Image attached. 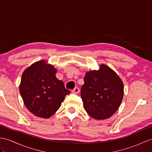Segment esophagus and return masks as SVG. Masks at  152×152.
Segmentation results:
<instances>
[{
    "mask_svg": "<svg viewBox=\"0 0 152 152\" xmlns=\"http://www.w3.org/2000/svg\"><path fill=\"white\" fill-rule=\"evenodd\" d=\"M79 92H80V89L78 87H75V89L72 90V93L74 94H77L79 93Z\"/></svg>",
    "mask_w": 152,
    "mask_h": 152,
    "instance_id": "obj_1",
    "label": "esophagus"
}]
</instances>
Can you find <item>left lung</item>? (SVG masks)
Wrapping results in <instances>:
<instances>
[{
  "label": "left lung",
  "instance_id": "1",
  "mask_svg": "<svg viewBox=\"0 0 152 152\" xmlns=\"http://www.w3.org/2000/svg\"><path fill=\"white\" fill-rule=\"evenodd\" d=\"M123 95L122 81L108 66L100 65L98 70L86 74L81 97L85 109L91 117L96 120L111 117L121 105Z\"/></svg>",
  "mask_w": 152,
  "mask_h": 152
}]
</instances>
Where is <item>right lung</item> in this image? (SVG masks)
Here are the masks:
<instances>
[{"mask_svg":"<svg viewBox=\"0 0 152 152\" xmlns=\"http://www.w3.org/2000/svg\"><path fill=\"white\" fill-rule=\"evenodd\" d=\"M56 73L54 66L41 60L26 69L22 75L20 94L26 108L38 117H50L70 93Z\"/></svg>","mask_w":152,"mask_h":152,"instance_id":"1","label":"right lung"}]
</instances>
